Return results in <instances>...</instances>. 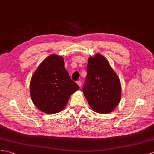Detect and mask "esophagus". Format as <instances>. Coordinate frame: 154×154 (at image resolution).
Listing matches in <instances>:
<instances>
[{
	"label": "esophagus",
	"instance_id": "1",
	"mask_svg": "<svg viewBox=\"0 0 154 154\" xmlns=\"http://www.w3.org/2000/svg\"><path fill=\"white\" fill-rule=\"evenodd\" d=\"M77 84H78V85L80 86V88L82 87V82H81V81H78L77 82Z\"/></svg>",
	"mask_w": 154,
	"mask_h": 154
}]
</instances>
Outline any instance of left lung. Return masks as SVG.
Wrapping results in <instances>:
<instances>
[{"mask_svg":"<svg viewBox=\"0 0 154 154\" xmlns=\"http://www.w3.org/2000/svg\"><path fill=\"white\" fill-rule=\"evenodd\" d=\"M82 91L89 106L97 113H109L118 106L121 99L120 82L103 55L96 54L89 59Z\"/></svg>","mask_w":154,"mask_h":154,"instance_id":"obj_1","label":"left lung"}]
</instances>
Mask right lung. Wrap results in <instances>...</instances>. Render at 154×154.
Returning a JSON list of instances; mask_svg holds the SVG:
<instances>
[{"label": "right lung", "instance_id": "1", "mask_svg": "<svg viewBox=\"0 0 154 154\" xmlns=\"http://www.w3.org/2000/svg\"><path fill=\"white\" fill-rule=\"evenodd\" d=\"M79 88L65 69L64 59L57 55L44 60L34 73L30 84L33 103L46 114L61 112L70 95Z\"/></svg>", "mask_w": 154, "mask_h": 154}]
</instances>
